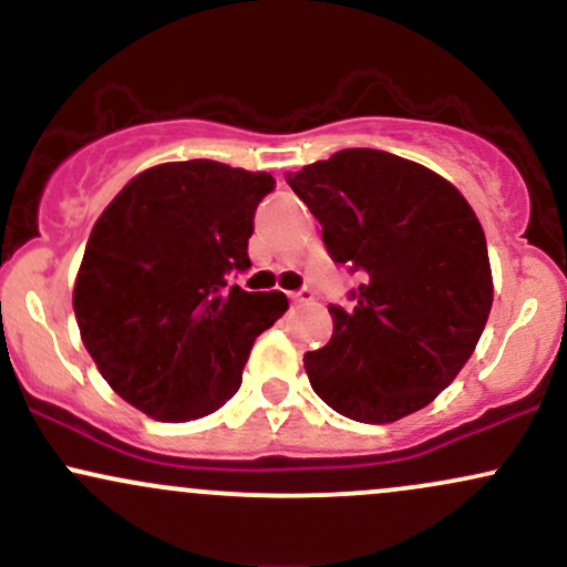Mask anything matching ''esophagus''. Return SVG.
Listing matches in <instances>:
<instances>
[{
    "label": "esophagus",
    "mask_w": 567,
    "mask_h": 567,
    "mask_svg": "<svg viewBox=\"0 0 567 567\" xmlns=\"http://www.w3.org/2000/svg\"><path fill=\"white\" fill-rule=\"evenodd\" d=\"M290 301H292V303H298V306L311 303V301H315V290H311V288H301V290L290 292Z\"/></svg>",
    "instance_id": "1"
}]
</instances>
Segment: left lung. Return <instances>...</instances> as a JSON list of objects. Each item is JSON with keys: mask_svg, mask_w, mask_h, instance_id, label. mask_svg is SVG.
<instances>
[{"mask_svg": "<svg viewBox=\"0 0 567 567\" xmlns=\"http://www.w3.org/2000/svg\"><path fill=\"white\" fill-rule=\"evenodd\" d=\"M336 264L360 277L330 303L333 338L306 351L317 396L351 421L426 408L466 365L493 303L483 226L437 173L379 148H343L288 181Z\"/></svg>", "mask_w": 567, "mask_h": 567, "instance_id": "left-lung-1", "label": "left lung"}]
</instances>
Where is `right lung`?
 <instances>
[{
	"instance_id": "1",
	"label": "right lung",
	"mask_w": 567,
	"mask_h": 567,
	"mask_svg": "<svg viewBox=\"0 0 567 567\" xmlns=\"http://www.w3.org/2000/svg\"><path fill=\"white\" fill-rule=\"evenodd\" d=\"M269 173L213 159L135 175L95 220L74 315L109 386L157 421H194L237 394L252 341L288 311L282 292H247L256 207Z\"/></svg>"
}]
</instances>
